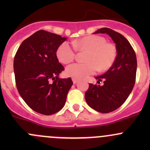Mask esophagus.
I'll list each match as a JSON object with an SVG mask.
<instances>
[{
  "mask_svg": "<svg viewBox=\"0 0 150 150\" xmlns=\"http://www.w3.org/2000/svg\"><path fill=\"white\" fill-rule=\"evenodd\" d=\"M78 79H77V78H72V82H73V83L74 84H75V83H78Z\"/></svg>",
  "mask_w": 150,
  "mask_h": 150,
  "instance_id": "esophagus-1",
  "label": "esophagus"
}]
</instances>
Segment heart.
I'll list each match as a JSON object with an SVG mask.
<instances>
[{"instance_id":"b5f03b06","label":"heart","mask_w":150,"mask_h":150,"mask_svg":"<svg viewBox=\"0 0 150 150\" xmlns=\"http://www.w3.org/2000/svg\"><path fill=\"white\" fill-rule=\"evenodd\" d=\"M73 46L69 42H63L57 50V57L63 64L72 62L76 57L77 50L88 51L86 57V62H77L66 68V74L69 77L81 79L110 69L117 57V49L113 44L107 43L105 38L98 35H90L74 40Z\"/></svg>"}]
</instances>
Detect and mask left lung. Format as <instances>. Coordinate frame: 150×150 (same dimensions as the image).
Masks as SVG:
<instances>
[{
	"label": "left lung",
	"instance_id": "8db88e82",
	"mask_svg": "<svg viewBox=\"0 0 150 150\" xmlns=\"http://www.w3.org/2000/svg\"><path fill=\"white\" fill-rule=\"evenodd\" d=\"M107 33L115 42L117 57L107 72L96 77L97 83L89 84L85 93L87 104L96 111L108 113L122 106L132 91L136 82L137 61L134 48L126 38L110 28H101L94 33Z\"/></svg>",
	"mask_w": 150,
	"mask_h": 150
}]
</instances>
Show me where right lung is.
Here are the masks:
<instances>
[{"mask_svg":"<svg viewBox=\"0 0 150 150\" xmlns=\"http://www.w3.org/2000/svg\"><path fill=\"white\" fill-rule=\"evenodd\" d=\"M59 35L39 30L25 39L14 59L15 82L19 93L32 110L50 115L63 108L72 79L59 78L64 68L57 50L66 40Z\"/></svg>","mask_w":150,"mask_h":150,"instance_id":"obj_1","label":"right lung"}]
</instances>
